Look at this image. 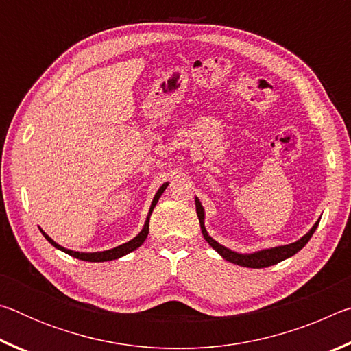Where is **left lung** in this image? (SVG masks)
Here are the masks:
<instances>
[{"instance_id":"8db88e82","label":"left lung","mask_w":351,"mask_h":351,"mask_svg":"<svg viewBox=\"0 0 351 351\" xmlns=\"http://www.w3.org/2000/svg\"><path fill=\"white\" fill-rule=\"evenodd\" d=\"M195 206H197V215L199 219V226H201V232H203L204 240L209 243V245L215 249V251L221 255L224 260L230 261V263H235L239 266H245V268H268V266L277 265L278 261H283L289 257H293L294 254H297L304 247L314 234V230L319 226L320 219H317L314 223L313 228L310 229V232L305 234L300 240H297L294 243H289V245H283V246H276V247H269V249H261V251L252 252V254H240L235 251H230L229 247H226L223 245H219L218 241H215L212 237L207 234L206 226H204V209L201 206L199 199L195 198Z\"/></svg>"}]
</instances>
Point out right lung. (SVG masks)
I'll list each match as a JSON object with an SVG mask.
<instances>
[{
  "label": "right lung",
  "mask_w": 351,
  "mask_h": 351,
  "mask_svg": "<svg viewBox=\"0 0 351 351\" xmlns=\"http://www.w3.org/2000/svg\"><path fill=\"white\" fill-rule=\"evenodd\" d=\"M167 186H169V182H164L162 186L159 187L156 195H154V198L152 201V206H150V210H148V215H147V219H145V224H144V228H142L141 232L136 235L133 240L123 243V245H121V246H116V247H112V249H108V251H102V252H77V251H71V249H66V247H63L60 245H57V243L52 240L49 235H46L41 229L40 230H41V234L45 235V239L49 241L52 246L57 247V249H60V251H63V252L69 254L71 257H74V258L85 260V261H110V260L121 258V257H123V255L133 252L134 249H138L142 245V243L145 241L147 235H148V223H150V215H152V212L154 209V206H156L159 198H161V195L164 193V190L167 189Z\"/></svg>",
  "instance_id": "1"
}]
</instances>
